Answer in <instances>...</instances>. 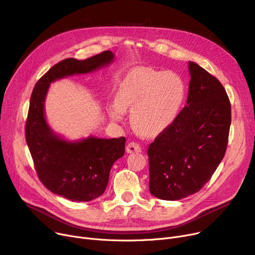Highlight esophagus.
I'll list each match as a JSON object with an SVG mask.
<instances>
[{
  "label": "esophagus",
  "mask_w": 255,
  "mask_h": 255,
  "mask_svg": "<svg viewBox=\"0 0 255 255\" xmlns=\"http://www.w3.org/2000/svg\"><path fill=\"white\" fill-rule=\"evenodd\" d=\"M126 151L127 153H134V152H141V147L139 146V144L136 142H130L126 146Z\"/></svg>",
  "instance_id": "34e87169"
}]
</instances>
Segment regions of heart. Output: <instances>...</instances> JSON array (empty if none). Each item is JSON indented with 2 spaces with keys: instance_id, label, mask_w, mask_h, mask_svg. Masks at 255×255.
Returning <instances> with one entry per match:
<instances>
[{
  "instance_id": "b5f03b06",
  "label": "heart",
  "mask_w": 255,
  "mask_h": 255,
  "mask_svg": "<svg viewBox=\"0 0 255 255\" xmlns=\"http://www.w3.org/2000/svg\"><path fill=\"white\" fill-rule=\"evenodd\" d=\"M185 100V83L175 72L138 69L121 82L116 101L108 106V115L119 122L123 112L131 110L133 128L141 135L156 136L175 122Z\"/></svg>"
}]
</instances>
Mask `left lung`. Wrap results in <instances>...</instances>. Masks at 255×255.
I'll return each instance as SVG.
<instances>
[{"instance_id":"obj_1","label":"left lung","mask_w":255,"mask_h":255,"mask_svg":"<svg viewBox=\"0 0 255 255\" xmlns=\"http://www.w3.org/2000/svg\"><path fill=\"white\" fill-rule=\"evenodd\" d=\"M187 106L147 150L149 191L176 201L199 192L222 161L231 124V105L222 84L189 61Z\"/></svg>"}]
</instances>
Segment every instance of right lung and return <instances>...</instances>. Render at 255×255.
<instances>
[{"mask_svg":"<svg viewBox=\"0 0 255 255\" xmlns=\"http://www.w3.org/2000/svg\"><path fill=\"white\" fill-rule=\"evenodd\" d=\"M114 59L115 54L110 50L86 60L66 58L36 83L31 95L26 141L36 171L49 191L72 202H89L104 194L112 165L125 153L126 139L91 135L69 140L48 124L45 100L50 85L57 80L91 74Z\"/></svg>","mask_w":255,"mask_h":255,"instance_id":"add662e5","label":"right lung"}]
</instances>
